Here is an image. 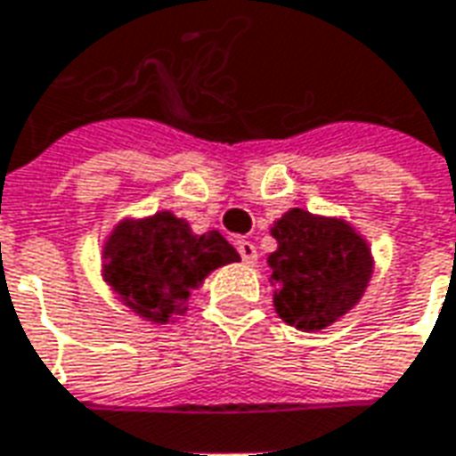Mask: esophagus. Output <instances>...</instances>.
<instances>
[{
    "label": "esophagus",
    "mask_w": 456,
    "mask_h": 456,
    "mask_svg": "<svg viewBox=\"0 0 456 456\" xmlns=\"http://www.w3.org/2000/svg\"><path fill=\"white\" fill-rule=\"evenodd\" d=\"M237 248H239V254H241V261H244V264H248V266H254V264H256L258 251H256V247L251 244V241L241 239V241L237 244Z\"/></svg>",
    "instance_id": "1"
}]
</instances>
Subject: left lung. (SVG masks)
<instances>
[{
    "label": "left lung",
    "instance_id": "obj_1",
    "mask_svg": "<svg viewBox=\"0 0 456 456\" xmlns=\"http://www.w3.org/2000/svg\"><path fill=\"white\" fill-rule=\"evenodd\" d=\"M271 234L278 241L268 256L273 305L288 325L305 332L325 330L359 303L373 258L369 244L344 219L293 208Z\"/></svg>",
    "mask_w": 456,
    "mask_h": 456
}]
</instances>
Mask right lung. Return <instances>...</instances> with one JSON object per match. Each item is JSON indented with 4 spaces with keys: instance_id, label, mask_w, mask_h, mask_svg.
<instances>
[{
    "instance_id": "obj_1",
    "label": "right lung",
    "mask_w": 456,
    "mask_h": 456,
    "mask_svg": "<svg viewBox=\"0 0 456 456\" xmlns=\"http://www.w3.org/2000/svg\"><path fill=\"white\" fill-rule=\"evenodd\" d=\"M239 261L219 232L192 234L185 219L159 212L124 219L104 244V281L136 315L168 325L188 307L190 293L209 271Z\"/></svg>"
}]
</instances>
